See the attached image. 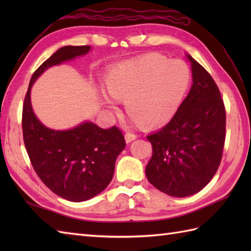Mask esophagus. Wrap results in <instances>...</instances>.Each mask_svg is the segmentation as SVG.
<instances>
[{"instance_id":"esophagus-1","label":"esophagus","mask_w":251,"mask_h":251,"mask_svg":"<svg viewBox=\"0 0 251 251\" xmlns=\"http://www.w3.org/2000/svg\"><path fill=\"white\" fill-rule=\"evenodd\" d=\"M135 139H137V135L132 134V132H126L125 134V140L127 143H130L131 141H134Z\"/></svg>"}]
</instances>
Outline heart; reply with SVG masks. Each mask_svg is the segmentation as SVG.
Masks as SVG:
<instances>
[{"label":"heart","instance_id":"obj_1","mask_svg":"<svg viewBox=\"0 0 251 251\" xmlns=\"http://www.w3.org/2000/svg\"><path fill=\"white\" fill-rule=\"evenodd\" d=\"M190 81L191 72L185 62L151 54L109 69L104 88L115 100L125 101L126 110L135 121L157 126L175 115ZM111 99L102 96L101 101L106 108L115 110L116 102Z\"/></svg>","mask_w":251,"mask_h":251}]
</instances>
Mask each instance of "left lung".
<instances>
[{"mask_svg":"<svg viewBox=\"0 0 251 251\" xmlns=\"http://www.w3.org/2000/svg\"><path fill=\"white\" fill-rule=\"evenodd\" d=\"M191 62L193 84L166 126L147 137L152 157L146 175L157 190L174 197L193 195L210 182L222 158L226 108L214 78Z\"/></svg>","mask_w":251,"mask_h":251,"instance_id":"1","label":"left lung"}]
</instances>
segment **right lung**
I'll return each mask as SVG.
<instances>
[{"label": "right lung", "instance_id": "add662e5", "mask_svg": "<svg viewBox=\"0 0 251 251\" xmlns=\"http://www.w3.org/2000/svg\"><path fill=\"white\" fill-rule=\"evenodd\" d=\"M90 46H63L33 73L23 108V134L32 166L50 191L70 201H84L111 182L115 161L126 147L122 131L102 129L84 122L68 130H55L37 120L31 105V87L47 69L86 55Z\"/></svg>", "mask_w": 251, "mask_h": 251}]
</instances>
